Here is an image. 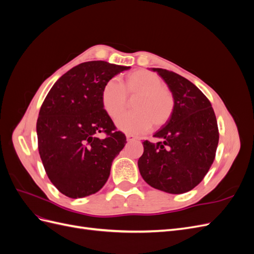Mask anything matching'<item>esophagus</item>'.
<instances>
[{"label": "esophagus", "mask_w": 254, "mask_h": 254, "mask_svg": "<svg viewBox=\"0 0 254 254\" xmlns=\"http://www.w3.org/2000/svg\"><path fill=\"white\" fill-rule=\"evenodd\" d=\"M126 137H127V141H128V142H133V141H136V140H137L136 136L131 135V134H127Z\"/></svg>", "instance_id": "34e87169"}]
</instances>
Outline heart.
Instances as JSON below:
<instances>
[{"label":"heart","instance_id":"1","mask_svg":"<svg viewBox=\"0 0 254 254\" xmlns=\"http://www.w3.org/2000/svg\"><path fill=\"white\" fill-rule=\"evenodd\" d=\"M134 95V111L117 120V126L122 131L139 134L147 131L152 124L161 127L171 119L175 109L173 92L164 86L158 74L145 68L129 72L121 83L114 79L107 81L101 95L103 109L111 119L118 118L126 108L127 97Z\"/></svg>","mask_w":254,"mask_h":254}]
</instances>
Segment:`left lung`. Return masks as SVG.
<instances>
[{
    "label": "left lung",
    "instance_id": "obj_1",
    "mask_svg": "<svg viewBox=\"0 0 254 254\" xmlns=\"http://www.w3.org/2000/svg\"><path fill=\"white\" fill-rule=\"evenodd\" d=\"M173 92L171 119L153 136L144 141L137 161L143 179L150 187L170 194H182L202 181L215 159L219 132L207 97L194 83L164 68H152Z\"/></svg>",
    "mask_w": 254,
    "mask_h": 254
}]
</instances>
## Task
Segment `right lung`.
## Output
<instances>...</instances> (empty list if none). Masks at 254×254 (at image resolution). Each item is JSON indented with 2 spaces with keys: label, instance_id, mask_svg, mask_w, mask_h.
<instances>
[{
  "label": "right lung",
  "instance_id": "obj_1",
  "mask_svg": "<svg viewBox=\"0 0 254 254\" xmlns=\"http://www.w3.org/2000/svg\"><path fill=\"white\" fill-rule=\"evenodd\" d=\"M128 68L102 60L80 64L61 76L44 99L37 121L38 149L49 179L67 197L101 190L127 143L103 109L101 95L107 81Z\"/></svg>",
  "mask_w": 254,
  "mask_h": 254
}]
</instances>
